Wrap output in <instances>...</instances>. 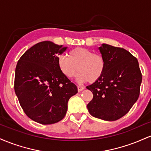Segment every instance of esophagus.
<instances>
[{
    "label": "esophagus",
    "instance_id": "34e87169",
    "mask_svg": "<svg viewBox=\"0 0 151 151\" xmlns=\"http://www.w3.org/2000/svg\"><path fill=\"white\" fill-rule=\"evenodd\" d=\"M77 89H78V91H82V90L84 89V86H77Z\"/></svg>",
    "mask_w": 151,
    "mask_h": 151
}]
</instances>
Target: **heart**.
Wrapping results in <instances>:
<instances>
[{
  "mask_svg": "<svg viewBox=\"0 0 151 151\" xmlns=\"http://www.w3.org/2000/svg\"><path fill=\"white\" fill-rule=\"evenodd\" d=\"M59 69L64 76L71 79L77 71V80L79 82L97 81L104 72L106 62L99 54L93 53L84 47H77L70 50L68 57L61 55L58 58Z\"/></svg>",
  "mask_w": 151,
  "mask_h": 151,
  "instance_id": "b5f03b06",
  "label": "heart"
}]
</instances>
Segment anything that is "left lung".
<instances>
[{
	"mask_svg": "<svg viewBox=\"0 0 151 151\" xmlns=\"http://www.w3.org/2000/svg\"><path fill=\"white\" fill-rule=\"evenodd\" d=\"M104 58V72L86 86L93 93L87 104L89 114L104 121L119 119L138 100L142 74L138 60L124 48L102 44L99 47Z\"/></svg>",
	"mask_w": 151,
	"mask_h": 151,
	"instance_id": "1",
	"label": "left lung"
}]
</instances>
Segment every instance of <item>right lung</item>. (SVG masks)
I'll return each instance as SVG.
<instances>
[{
	"label": "right lung",
	"mask_w": 151,
	"mask_h": 151,
	"mask_svg": "<svg viewBox=\"0 0 151 151\" xmlns=\"http://www.w3.org/2000/svg\"><path fill=\"white\" fill-rule=\"evenodd\" d=\"M50 41L27 50L15 68L14 89L22 109L39 124H52L66 115L67 103L77 87L59 69L58 55L67 50Z\"/></svg>",
	"instance_id": "1"
}]
</instances>
